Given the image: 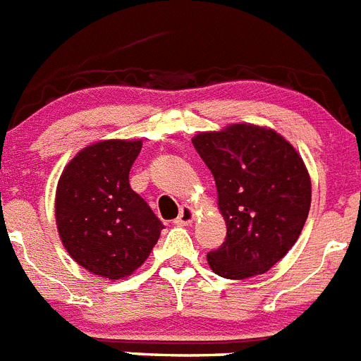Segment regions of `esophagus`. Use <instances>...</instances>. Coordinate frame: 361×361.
Returning <instances> with one entry per match:
<instances>
[{
    "label": "esophagus",
    "mask_w": 361,
    "mask_h": 361,
    "mask_svg": "<svg viewBox=\"0 0 361 361\" xmlns=\"http://www.w3.org/2000/svg\"><path fill=\"white\" fill-rule=\"evenodd\" d=\"M192 221H194V208L188 207V204H185V207L181 208L180 215H178V219L174 222H176V224H180V226H187V224H190Z\"/></svg>",
    "instance_id": "34e87169"
}]
</instances>
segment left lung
<instances>
[{"label": "left lung", "mask_w": 361, "mask_h": 361, "mask_svg": "<svg viewBox=\"0 0 361 361\" xmlns=\"http://www.w3.org/2000/svg\"><path fill=\"white\" fill-rule=\"evenodd\" d=\"M192 144L212 171L226 240L207 255L228 279L264 274L301 235L312 183L298 151L279 133L255 124H231L197 133Z\"/></svg>", "instance_id": "obj_1"}]
</instances>
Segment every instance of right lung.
Returning <instances> with one entry per match:
<instances>
[{"instance_id":"add662e5","label":"right lung","mask_w":361,"mask_h":361,"mask_svg":"<svg viewBox=\"0 0 361 361\" xmlns=\"http://www.w3.org/2000/svg\"><path fill=\"white\" fill-rule=\"evenodd\" d=\"M142 140H101L80 151L59 180L55 217L74 262L109 279L146 262L164 230L149 204L131 190L130 169Z\"/></svg>"}]
</instances>
